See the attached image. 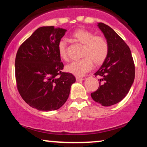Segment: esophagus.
<instances>
[{
    "label": "esophagus",
    "mask_w": 147,
    "mask_h": 147,
    "mask_svg": "<svg viewBox=\"0 0 147 147\" xmlns=\"http://www.w3.org/2000/svg\"><path fill=\"white\" fill-rule=\"evenodd\" d=\"M76 80H77V82H80V81H83L84 79L82 78V77H76Z\"/></svg>",
    "instance_id": "34e87169"
}]
</instances>
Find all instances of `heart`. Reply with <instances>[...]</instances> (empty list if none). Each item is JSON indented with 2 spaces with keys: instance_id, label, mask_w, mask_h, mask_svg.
Segmentation results:
<instances>
[{
  "instance_id": "heart-1",
  "label": "heart",
  "mask_w": 147,
  "mask_h": 147,
  "mask_svg": "<svg viewBox=\"0 0 147 147\" xmlns=\"http://www.w3.org/2000/svg\"><path fill=\"white\" fill-rule=\"evenodd\" d=\"M75 41L84 45L82 59L74 61L65 66V70L72 75L82 77L92 69L93 63L99 65L106 59L109 54V43L104 36H95L92 32L83 28L75 30L72 34ZM57 52L62 60L68 59L66 42L61 40L57 45Z\"/></svg>"
}]
</instances>
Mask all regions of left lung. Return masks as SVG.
I'll return each instance as SVG.
<instances>
[{
	"label": "left lung",
	"instance_id": "1",
	"mask_svg": "<svg viewBox=\"0 0 147 147\" xmlns=\"http://www.w3.org/2000/svg\"><path fill=\"white\" fill-rule=\"evenodd\" d=\"M97 26L109 43V54L102 66L95 73L102 82L91 97L104 106L122 101L131 88L135 79V65L131 50L126 43L109 25L98 23Z\"/></svg>",
	"mask_w": 147,
	"mask_h": 147
}]
</instances>
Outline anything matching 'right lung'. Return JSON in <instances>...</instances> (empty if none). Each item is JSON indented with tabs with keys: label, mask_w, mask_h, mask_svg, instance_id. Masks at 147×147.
Listing matches in <instances>:
<instances>
[{
	"label": "right lung",
	"mask_w": 147,
	"mask_h": 147,
	"mask_svg": "<svg viewBox=\"0 0 147 147\" xmlns=\"http://www.w3.org/2000/svg\"><path fill=\"white\" fill-rule=\"evenodd\" d=\"M67 30L43 26L18 48L15 60L18 90L28 105L38 111H55L68 99L75 76L62 72L57 45Z\"/></svg>",
	"instance_id": "add662e5"
}]
</instances>
